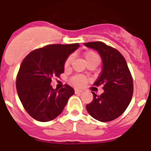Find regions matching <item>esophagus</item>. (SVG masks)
<instances>
[{
	"instance_id": "esophagus-1",
	"label": "esophagus",
	"mask_w": 151,
	"mask_h": 151,
	"mask_svg": "<svg viewBox=\"0 0 151 151\" xmlns=\"http://www.w3.org/2000/svg\"><path fill=\"white\" fill-rule=\"evenodd\" d=\"M74 91H75V93H81L83 92V90L81 89H75Z\"/></svg>"
}]
</instances>
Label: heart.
<instances>
[{"mask_svg":"<svg viewBox=\"0 0 151 151\" xmlns=\"http://www.w3.org/2000/svg\"><path fill=\"white\" fill-rule=\"evenodd\" d=\"M72 59H73L72 56H69L66 59V62H65V64H64L65 68H68L69 66H70ZM85 59L86 60V62H88L90 60H93V59H99V57L96 52L89 51V52H87L85 54ZM71 82H72V84L73 85H75V86H81V85L85 84V78L81 77V76H75V77H73L71 79Z\"/></svg>","mask_w":151,"mask_h":151,"instance_id":"heart-1","label":"heart"}]
</instances>
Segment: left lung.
<instances>
[{
    "mask_svg": "<svg viewBox=\"0 0 151 151\" xmlns=\"http://www.w3.org/2000/svg\"><path fill=\"white\" fill-rule=\"evenodd\" d=\"M96 50L103 60V68L94 85H103V93L93 94V100L86 109L93 118L106 122L116 119L124 112L131 102L133 82L125 59L117 49L101 41L84 44Z\"/></svg>",
    "mask_w": 151,
    "mask_h": 151,
    "instance_id": "obj_1",
    "label": "left lung"
}]
</instances>
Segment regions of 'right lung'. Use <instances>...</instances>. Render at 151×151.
<instances>
[{"instance_id":"1","label":"right lung","mask_w":151,"mask_h":151,"mask_svg":"<svg viewBox=\"0 0 151 151\" xmlns=\"http://www.w3.org/2000/svg\"><path fill=\"white\" fill-rule=\"evenodd\" d=\"M79 44L50 45L33 51L21 63L16 78L18 96L27 112L37 121L46 122L58 117L74 90L66 85L54 89L52 78L64 72V64Z\"/></svg>"}]
</instances>
